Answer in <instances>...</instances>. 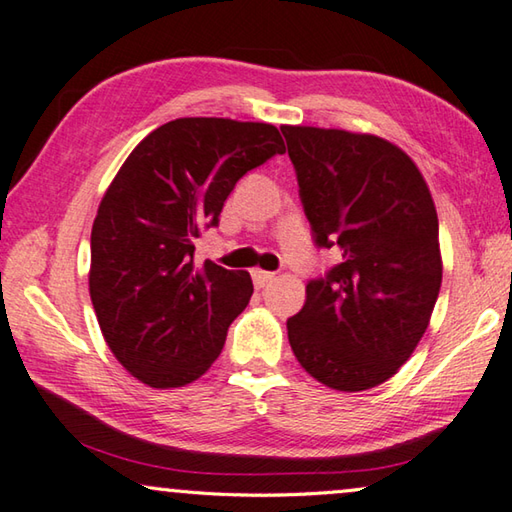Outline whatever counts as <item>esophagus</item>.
Instances as JSON below:
<instances>
[{
	"label": "esophagus",
	"mask_w": 512,
	"mask_h": 512,
	"mask_svg": "<svg viewBox=\"0 0 512 512\" xmlns=\"http://www.w3.org/2000/svg\"><path fill=\"white\" fill-rule=\"evenodd\" d=\"M250 275H253V282H255L257 288H264V286H268V284H271V282L275 280V273L262 271V268H255V271L250 273Z\"/></svg>",
	"instance_id": "esophagus-1"
}]
</instances>
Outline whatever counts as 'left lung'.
Wrapping results in <instances>:
<instances>
[{"label": "left lung", "instance_id": "8db88e82", "mask_svg": "<svg viewBox=\"0 0 512 512\" xmlns=\"http://www.w3.org/2000/svg\"><path fill=\"white\" fill-rule=\"evenodd\" d=\"M282 134L315 246L340 257L306 284L288 342L320 383L362 392L392 378L430 324L443 275L432 194L385 138L291 125Z\"/></svg>", "mask_w": 512, "mask_h": 512}]
</instances>
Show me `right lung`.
Returning a JSON list of instances; mask_svg holds the SVG:
<instances>
[{"mask_svg": "<svg viewBox=\"0 0 512 512\" xmlns=\"http://www.w3.org/2000/svg\"><path fill=\"white\" fill-rule=\"evenodd\" d=\"M284 154L277 127L230 118H176L134 147L91 228L89 293L109 349L156 389L206 374L253 282L206 259L201 230L246 172Z\"/></svg>", "mask_w": 512, "mask_h": 512, "instance_id": "add662e5", "label": "right lung"}]
</instances>
